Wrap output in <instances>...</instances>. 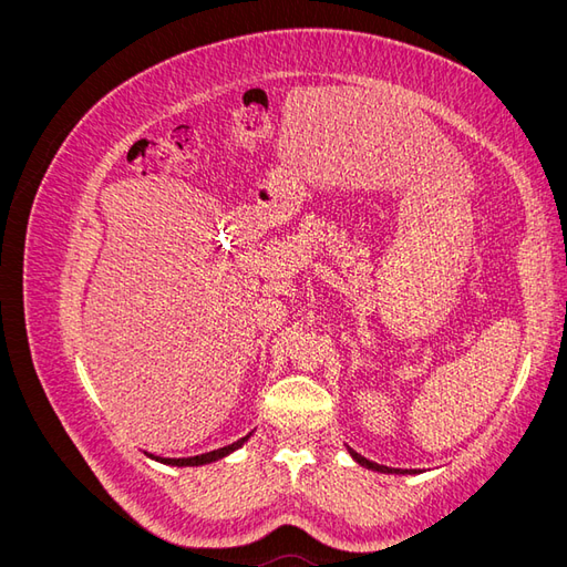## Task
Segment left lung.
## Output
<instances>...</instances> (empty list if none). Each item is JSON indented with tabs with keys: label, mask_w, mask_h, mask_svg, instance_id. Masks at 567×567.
Returning a JSON list of instances; mask_svg holds the SVG:
<instances>
[{
	"label": "left lung",
	"mask_w": 567,
	"mask_h": 567,
	"mask_svg": "<svg viewBox=\"0 0 567 567\" xmlns=\"http://www.w3.org/2000/svg\"><path fill=\"white\" fill-rule=\"evenodd\" d=\"M348 452H350V456L359 463V466H364V468H369V471H375V473H394V475H414V473H419V471H402V468H390V466H381V463H375V461H369L367 456H362V454H357L354 450H350L348 447Z\"/></svg>",
	"instance_id": "8db88e82"
}]
</instances>
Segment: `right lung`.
Wrapping results in <instances>:
<instances>
[{
	"label": "right lung",
	"instance_id": "right-lung-1",
	"mask_svg": "<svg viewBox=\"0 0 567 567\" xmlns=\"http://www.w3.org/2000/svg\"><path fill=\"white\" fill-rule=\"evenodd\" d=\"M250 435L252 433H248L246 437H241L238 442H234V444H227V447H219V450H215V452H208V454H198V456H186V458H165V456H156V454H148L151 458H156V461H161V463H165V466H179V468H186V466H205V463H213V461H219V458H225V456H229L231 452H236V450H241L244 444L250 440Z\"/></svg>",
	"mask_w": 567,
	"mask_h": 567
}]
</instances>
